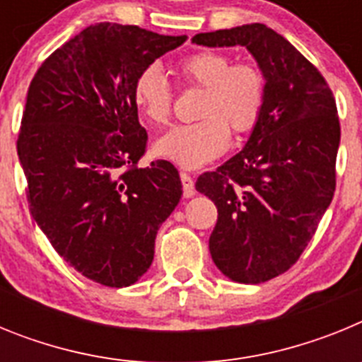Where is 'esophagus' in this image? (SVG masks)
<instances>
[{
  "label": "esophagus",
  "mask_w": 362,
  "mask_h": 362,
  "mask_svg": "<svg viewBox=\"0 0 362 362\" xmlns=\"http://www.w3.org/2000/svg\"><path fill=\"white\" fill-rule=\"evenodd\" d=\"M179 177H181V185H183L185 197L194 196V194H196V190H194V179H192L187 172H181V174H179Z\"/></svg>",
  "instance_id": "esophagus-1"
}]
</instances>
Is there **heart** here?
Segmentation results:
<instances>
[{"label": "heart", "instance_id": "1", "mask_svg": "<svg viewBox=\"0 0 362 362\" xmlns=\"http://www.w3.org/2000/svg\"><path fill=\"white\" fill-rule=\"evenodd\" d=\"M188 86L204 88L199 117L179 124L156 143V152L183 168H199L228 148L230 129L235 136L257 127L267 101V76L254 62H233L225 52L201 50L179 63ZM137 110L153 124H168L174 114V88L158 65L136 76L132 88Z\"/></svg>", "mask_w": 362, "mask_h": 362}]
</instances>
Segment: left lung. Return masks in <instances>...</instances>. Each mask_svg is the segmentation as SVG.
<instances>
[{
  "label": "left lung",
  "mask_w": 362,
  "mask_h": 362,
  "mask_svg": "<svg viewBox=\"0 0 362 362\" xmlns=\"http://www.w3.org/2000/svg\"><path fill=\"white\" fill-rule=\"evenodd\" d=\"M204 47H246L267 76V101L245 148L197 177L217 206L214 263L257 284L297 263L335 192L341 124L330 86L290 41L263 23L192 37Z\"/></svg>",
  "instance_id": "left-lung-1"
}]
</instances>
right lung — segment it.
I'll list each match as a JSON object with an SVG mask.
<instances>
[{
	"label": "right lung",
	"instance_id": "right-lung-1",
	"mask_svg": "<svg viewBox=\"0 0 362 362\" xmlns=\"http://www.w3.org/2000/svg\"><path fill=\"white\" fill-rule=\"evenodd\" d=\"M187 36L95 23L54 50L27 92L18 156L32 217L54 250L86 279L136 283L152 264L156 233L181 199L170 161L141 168L148 134L134 81Z\"/></svg>",
	"mask_w": 362,
	"mask_h": 362
}]
</instances>
